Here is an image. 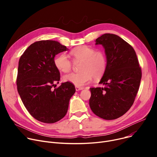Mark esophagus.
<instances>
[{
  "instance_id": "34e87169",
  "label": "esophagus",
  "mask_w": 157,
  "mask_h": 157,
  "mask_svg": "<svg viewBox=\"0 0 157 157\" xmlns=\"http://www.w3.org/2000/svg\"><path fill=\"white\" fill-rule=\"evenodd\" d=\"M75 88H76V91H79V90H83V88L79 87V86H76Z\"/></svg>"
}]
</instances>
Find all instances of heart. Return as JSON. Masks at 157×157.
Masks as SVG:
<instances>
[{
    "label": "heart",
    "mask_w": 157,
    "mask_h": 157,
    "mask_svg": "<svg viewBox=\"0 0 157 157\" xmlns=\"http://www.w3.org/2000/svg\"><path fill=\"white\" fill-rule=\"evenodd\" d=\"M74 63L81 62L78 73H71L63 77L66 82H69L78 86H83L91 79H98L103 75L107 68V58L105 53L88 46H79L70 52ZM56 68L63 72H69L72 63L65 54L56 56L54 59Z\"/></svg>",
    "instance_id": "b5f03b06"
}]
</instances>
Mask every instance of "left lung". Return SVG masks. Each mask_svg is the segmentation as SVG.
<instances>
[{"label":"left lung","mask_w":157,"mask_h":157,"mask_svg":"<svg viewBox=\"0 0 157 157\" xmlns=\"http://www.w3.org/2000/svg\"><path fill=\"white\" fill-rule=\"evenodd\" d=\"M107 57V68L100 83L104 88L92 87L90 107L104 120L117 119L132 105L142 77L141 68L133 47L117 35L104 34L96 39Z\"/></svg>","instance_id":"1"}]
</instances>
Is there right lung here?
<instances>
[{"instance_id": "1", "label": "right lung", "mask_w": 157, "mask_h": 157, "mask_svg": "<svg viewBox=\"0 0 157 157\" xmlns=\"http://www.w3.org/2000/svg\"><path fill=\"white\" fill-rule=\"evenodd\" d=\"M57 41L43 40L30 45L21 56L16 85L21 99L37 120L53 123L63 118L76 88L69 82L59 83L60 74L54 64L56 55L67 50Z\"/></svg>"}]
</instances>
